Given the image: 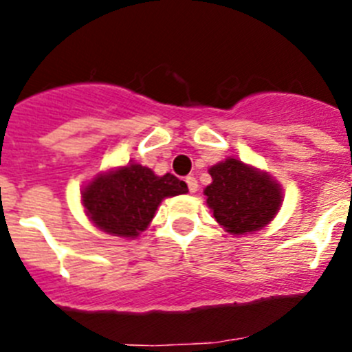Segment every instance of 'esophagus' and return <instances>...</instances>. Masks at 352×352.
Returning a JSON list of instances; mask_svg holds the SVG:
<instances>
[{
    "mask_svg": "<svg viewBox=\"0 0 352 352\" xmlns=\"http://www.w3.org/2000/svg\"><path fill=\"white\" fill-rule=\"evenodd\" d=\"M186 185H188V190H190V194H195V192H197V188H199V183H197V179L194 178V176H186Z\"/></svg>",
    "mask_w": 352,
    "mask_h": 352,
    "instance_id": "obj_1",
    "label": "esophagus"
}]
</instances>
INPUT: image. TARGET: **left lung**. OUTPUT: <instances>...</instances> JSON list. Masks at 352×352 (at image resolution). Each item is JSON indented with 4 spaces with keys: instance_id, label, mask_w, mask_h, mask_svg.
Here are the masks:
<instances>
[{
    "instance_id": "8db88e82",
    "label": "left lung",
    "mask_w": 352,
    "mask_h": 352,
    "mask_svg": "<svg viewBox=\"0 0 352 352\" xmlns=\"http://www.w3.org/2000/svg\"><path fill=\"white\" fill-rule=\"evenodd\" d=\"M208 206L220 226L232 234H247L264 227L280 208L282 190L266 173L227 158L210 169Z\"/></svg>"
}]
</instances>
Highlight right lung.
I'll use <instances>...</instances> for the list:
<instances>
[{"label":"right lung","instance_id":"add662e5","mask_svg":"<svg viewBox=\"0 0 352 352\" xmlns=\"http://www.w3.org/2000/svg\"><path fill=\"white\" fill-rule=\"evenodd\" d=\"M188 186L174 174L157 176L139 164L100 174L82 194L89 219L102 231L135 238L155 217L164 197L186 194Z\"/></svg>","mask_w":352,"mask_h":352}]
</instances>
